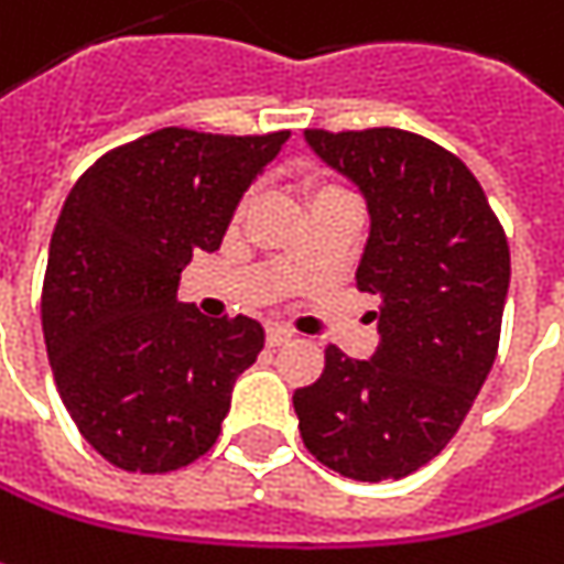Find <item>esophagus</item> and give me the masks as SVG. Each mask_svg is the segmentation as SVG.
I'll return each mask as SVG.
<instances>
[{"mask_svg": "<svg viewBox=\"0 0 564 564\" xmlns=\"http://www.w3.org/2000/svg\"><path fill=\"white\" fill-rule=\"evenodd\" d=\"M290 340H293V330L283 325H268V347H283Z\"/></svg>", "mask_w": 564, "mask_h": 564, "instance_id": "1", "label": "esophagus"}]
</instances>
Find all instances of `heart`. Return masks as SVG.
Segmentation results:
<instances>
[{"label":"heart","mask_w":564,"mask_h":564,"mask_svg":"<svg viewBox=\"0 0 564 564\" xmlns=\"http://www.w3.org/2000/svg\"><path fill=\"white\" fill-rule=\"evenodd\" d=\"M330 185L337 183H308V195H315V192H322V188H330ZM246 208H249V195L236 205V214H246Z\"/></svg>","instance_id":"1"}]
</instances>
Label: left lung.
I'll return each instance as SVG.
<instances>
[{
  "instance_id": "left-lung-1",
  "label": "left lung",
  "mask_w": 564,
  "mask_h": 564,
  "mask_svg": "<svg viewBox=\"0 0 564 564\" xmlns=\"http://www.w3.org/2000/svg\"><path fill=\"white\" fill-rule=\"evenodd\" d=\"M372 217L356 290L379 300V350L325 347V372L293 394L300 435L340 477L401 479L460 429L489 376L511 278L508 236L467 163L404 129H306Z\"/></svg>"
}]
</instances>
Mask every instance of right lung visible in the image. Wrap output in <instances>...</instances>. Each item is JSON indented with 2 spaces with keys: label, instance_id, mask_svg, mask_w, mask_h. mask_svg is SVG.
Here are the masks:
<instances>
[{
  "label": "right lung",
  "instance_id": "add662e5",
  "mask_svg": "<svg viewBox=\"0 0 564 564\" xmlns=\"http://www.w3.org/2000/svg\"><path fill=\"white\" fill-rule=\"evenodd\" d=\"M286 138L170 126L107 151L72 185L43 274V340L68 416L112 467L170 474L217 442L264 330L246 315L205 318L176 286L195 252L220 249Z\"/></svg>",
  "mask_w": 564,
  "mask_h": 564
}]
</instances>
